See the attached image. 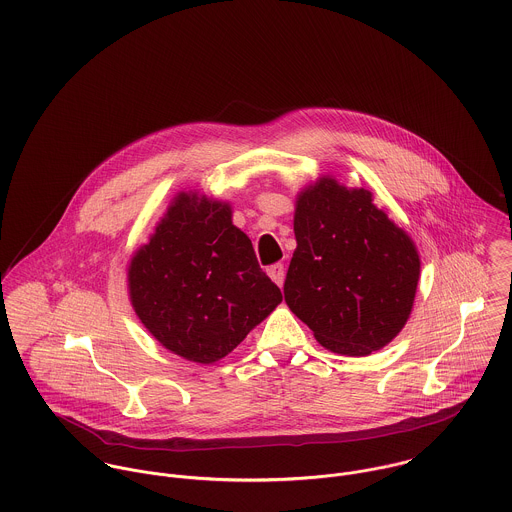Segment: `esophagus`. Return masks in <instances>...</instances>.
I'll return each mask as SVG.
<instances>
[{"mask_svg": "<svg viewBox=\"0 0 512 512\" xmlns=\"http://www.w3.org/2000/svg\"><path fill=\"white\" fill-rule=\"evenodd\" d=\"M268 276L282 288V284H284V278H286V270H284V264L282 262H278V264H272L268 270Z\"/></svg>", "mask_w": 512, "mask_h": 512, "instance_id": "esophagus-1", "label": "esophagus"}]
</instances>
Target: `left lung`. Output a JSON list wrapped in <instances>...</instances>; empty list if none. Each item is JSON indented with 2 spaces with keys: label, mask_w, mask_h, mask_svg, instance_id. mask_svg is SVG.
Masks as SVG:
<instances>
[{
  "label": "left lung",
  "mask_w": 512,
  "mask_h": 512,
  "mask_svg": "<svg viewBox=\"0 0 512 512\" xmlns=\"http://www.w3.org/2000/svg\"><path fill=\"white\" fill-rule=\"evenodd\" d=\"M297 248L284 295L329 351L365 357L406 325L420 278L410 236L372 205L365 189L323 177L295 207Z\"/></svg>",
  "instance_id": "1"
}]
</instances>
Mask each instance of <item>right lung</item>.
Returning <instances> with one entry per match:
<instances>
[{
	"label": "right lung",
	"mask_w": 512,
	"mask_h": 512,
	"mask_svg": "<svg viewBox=\"0 0 512 512\" xmlns=\"http://www.w3.org/2000/svg\"><path fill=\"white\" fill-rule=\"evenodd\" d=\"M230 207L181 193L132 258V305L175 355L215 363L282 301Z\"/></svg>",
	"instance_id": "add662e5"
}]
</instances>
